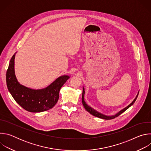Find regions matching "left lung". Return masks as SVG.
Returning <instances> with one entry per match:
<instances>
[{
	"label": "left lung",
	"mask_w": 151,
	"mask_h": 151,
	"mask_svg": "<svg viewBox=\"0 0 151 151\" xmlns=\"http://www.w3.org/2000/svg\"><path fill=\"white\" fill-rule=\"evenodd\" d=\"M139 93H137L136 98L134 99V100L129 104L128 106H127L126 107H125V108L122 109V110H121L119 112H118L117 114H116L115 115H112V116H107V115H105L103 114H101L99 112H97V111H96L95 109H94L93 108H92L91 107H90L87 103H86V102L84 100V94H85V90H84V88L83 87V91H82V104H83V106L84 107V108L85 109V110L88 111L90 114H91V115H93V116H96V117H98V118H101V119H114L117 116H118L119 115H120L121 114H122L124 112H125L127 109H128L129 107H130V106H132L134 103L135 102V101L137 99V97L139 95Z\"/></svg>",
	"instance_id": "8db88e82"
}]
</instances>
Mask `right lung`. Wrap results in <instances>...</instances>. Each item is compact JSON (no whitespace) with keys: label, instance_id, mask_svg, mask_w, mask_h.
I'll return each instance as SVG.
<instances>
[{"label":"right lung","instance_id":"add662e5","mask_svg":"<svg viewBox=\"0 0 151 151\" xmlns=\"http://www.w3.org/2000/svg\"><path fill=\"white\" fill-rule=\"evenodd\" d=\"M16 53L12 57L6 72V85L9 93L16 102L27 111L42 112L51 109L58 101L60 90L69 76L58 77L45 88L33 90L26 87L18 82L15 75Z\"/></svg>","mask_w":151,"mask_h":151}]
</instances>
